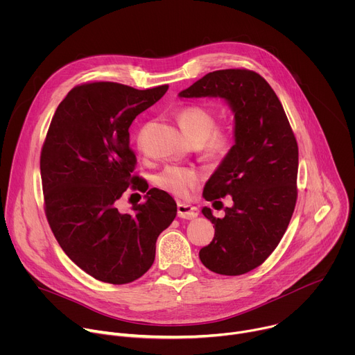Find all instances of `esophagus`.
Returning a JSON list of instances; mask_svg holds the SVG:
<instances>
[{
  "mask_svg": "<svg viewBox=\"0 0 355 355\" xmlns=\"http://www.w3.org/2000/svg\"><path fill=\"white\" fill-rule=\"evenodd\" d=\"M177 211H178V216L182 219H193L198 216L196 208H193L188 204H181V202L177 205Z\"/></svg>",
  "mask_w": 355,
  "mask_h": 355,
  "instance_id": "esophagus-1",
  "label": "esophagus"
}]
</instances>
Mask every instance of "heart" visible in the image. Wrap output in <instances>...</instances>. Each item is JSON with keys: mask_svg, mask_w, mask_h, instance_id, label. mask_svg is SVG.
I'll return each instance as SVG.
<instances>
[{"mask_svg": "<svg viewBox=\"0 0 355 355\" xmlns=\"http://www.w3.org/2000/svg\"><path fill=\"white\" fill-rule=\"evenodd\" d=\"M177 119L188 137L200 143L204 156L212 162H222L229 156L234 144V135L229 128L216 126V114L212 108L202 104H189L177 112ZM141 146V133L137 136ZM199 174L195 168L170 166L155 178L156 185L178 198H184L196 187Z\"/></svg>", "mask_w": 355, "mask_h": 355, "instance_id": "heart-1", "label": "heart"}]
</instances>
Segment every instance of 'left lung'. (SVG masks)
Instances as JSON below:
<instances>
[{
  "label": "left lung",
  "instance_id": "1",
  "mask_svg": "<svg viewBox=\"0 0 355 355\" xmlns=\"http://www.w3.org/2000/svg\"><path fill=\"white\" fill-rule=\"evenodd\" d=\"M184 98L220 96L234 112V146L205 185L209 202L232 195L225 218L202 209L215 226L199 259L220 275H241L261 266L279 244L297 198V143L281 101L256 71L208 73L180 92Z\"/></svg>",
  "mask_w": 355,
  "mask_h": 355
}]
</instances>
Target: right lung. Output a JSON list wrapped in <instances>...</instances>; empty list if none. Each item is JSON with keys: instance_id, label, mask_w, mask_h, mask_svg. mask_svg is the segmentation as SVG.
<instances>
[{"instance_id": "1", "label": "right lung", "mask_w": 355, "mask_h": 355, "mask_svg": "<svg viewBox=\"0 0 355 355\" xmlns=\"http://www.w3.org/2000/svg\"><path fill=\"white\" fill-rule=\"evenodd\" d=\"M168 85L136 89L112 81L74 87L58 107L40 151L44 214L69 259L88 275L122 285L153 266L156 241L177 215L167 192L133 174L129 146L135 118L166 94ZM146 200L121 214L117 199L128 189Z\"/></svg>"}]
</instances>
